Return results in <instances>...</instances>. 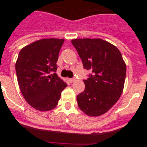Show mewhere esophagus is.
I'll use <instances>...</instances> for the list:
<instances>
[{"label":"esophagus","instance_id":"34e87169","mask_svg":"<svg viewBox=\"0 0 147 147\" xmlns=\"http://www.w3.org/2000/svg\"><path fill=\"white\" fill-rule=\"evenodd\" d=\"M69 81L71 82H74L76 81V79H74V78H72V79H69Z\"/></svg>","mask_w":147,"mask_h":147}]
</instances>
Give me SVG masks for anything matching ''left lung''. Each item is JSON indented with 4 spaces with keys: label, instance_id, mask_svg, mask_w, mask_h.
<instances>
[{
    "label": "left lung",
    "instance_id": "left-lung-1",
    "mask_svg": "<svg viewBox=\"0 0 147 147\" xmlns=\"http://www.w3.org/2000/svg\"><path fill=\"white\" fill-rule=\"evenodd\" d=\"M71 42L84 67L92 72L84 80L85 90L77 96L78 106L88 116H100L120 98L125 82L126 63L118 48L102 39H74Z\"/></svg>",
    "mask_w": 147,
    "mask_h": 147
}]
</instances>
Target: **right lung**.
Segmentation results:
<instances>
[{"label":"right lung","instance_id":"right-lung-1","mask_svg":"<svg viewBox=\"0 0 147 147\" xmlns=\"http://www.w3.org/2000/svg\"><path fill=\"white\" fill-rule=\"evenodd\" d=\"M64 39L44 38L20 50L15 63L20 91L27 103L39 111L55 108L67 84L54 73Z\"/></svg>","mask_w":147,"mask_h":147}]
</instances>
